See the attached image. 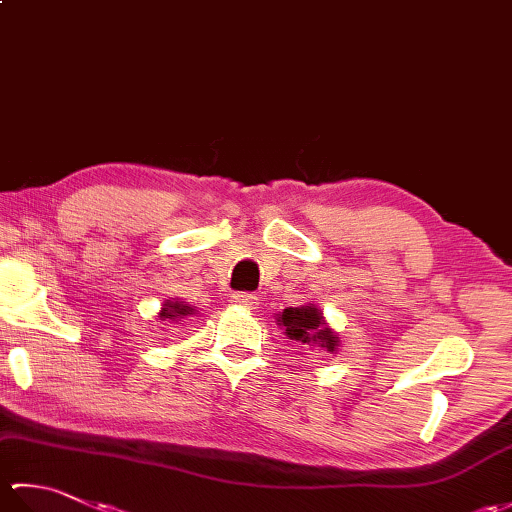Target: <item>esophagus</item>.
Returning a JSON list of instances; mask_svg holds the SVG:
<instances>
[{
    "instance_id": "1",
    "label": "esophagus",
    "mask_w": 512,
    "mask_h": 512,
    "mask_svg": "<svg viewBox=\"0 0 512 512\" xmlns=\"http://www.w3.org/2000/svg\"><path fill=\"white\" fill-rule=\"evenodd\" d=\"M233 303H235V306L246 308V310H255L257 303H259V297L248 295V292H237V295H233Z\"/></svg>"
}]
</instances>
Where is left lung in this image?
I'll return each instance as SVG.
<instances>
[{
	"label": "left lung",
	"mask_w": 512,
	"mask_h": 512,
	"mask_svg": "<svg viewBox=\"0 0 512 512\" xmlns=\"http://www.w3.org/2000/svg\"><path fill=\"white\" fill-rule=\"evenodd\" d=\"M277 325L284 328V334L299 347L319 350L325 354H339V334H336L323 317V310L314 303L299 308H286L277 314Z\"/></svg>",
	"instance_id": "8db88e82"
}]
</instances>
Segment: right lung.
Masks as SVG:
<instances>
[{"label":"right lung","instance_id":"1","mask_svg":"<svg viewBox=\"0 0 512 512\" xmlns=\"http://www.w3.org/2000/svg\"><path fill=\"white\" fill-rule=\"evenodd\" d=\"M191 314H198L195 312L193 306H189L187 301H180V299H167L162 303V308L158 312L160 321H171V323H178L184 317H191Z\"/></svg>","mask_w":512,"mask_h":512}]
</instances>
